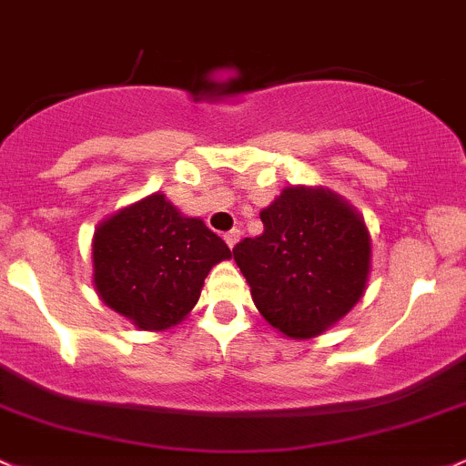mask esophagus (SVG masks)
I'll return each mask as SVG.
<instances>
[{
	"label": "esophagus",
	"mask_w": 466,
	"mask_h": 466,
	"mask_svg": "<svg viewBox=\"0 0 466 466\" xmlns=\"http://www.w3.org/2000/svg\"><path fill=\"white\" fill-rule=\"evenodd\" d=\"M238 239H239L238 228H231V231H228V233H224V242L228 244V248H233L235 244H238Z\"/></svg>",
	"instance_id": "esophagus-1"
}]
</instances>
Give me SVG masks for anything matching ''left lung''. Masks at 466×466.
Returning <instances> with one entry per match:
<instances>
[{
    "label": "left lung",
    "instance_id": "left-lung-1",
    "mask_svg": "<svg viewBox=\"0 0 466 466\" xmlns=\"http://www.w3.org/2000/svg\"><path fill=\"white\" fill-rule=\"evenodd\" d=\"M265 231L233 258L262 319L287 339H314L363 299L372 239L352 204L323 186H287L260 210Z\"/></svg>",
    "mask_w": 466,
    "mask_h": 466
}]
</instances>
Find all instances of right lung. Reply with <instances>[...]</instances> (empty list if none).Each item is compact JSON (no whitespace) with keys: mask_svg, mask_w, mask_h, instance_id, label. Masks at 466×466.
<instances>
[{"mask_svg":"<svg viewBox=\"0 0 466 466\" xmlns=\"http://www.w3.org/2000/svg\"><path fill=\"white\" fill-rule=\"evenodd\" d=\"M228 258L231 248L204 219L186 218L163 193L109 215L91 239L96 294L146 332L179 325L210 268Z\"/></svg>","mask_w":466,"mask_h":466,"instance_id":"add662e5","label":"right lung"}]
</instances>
